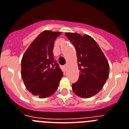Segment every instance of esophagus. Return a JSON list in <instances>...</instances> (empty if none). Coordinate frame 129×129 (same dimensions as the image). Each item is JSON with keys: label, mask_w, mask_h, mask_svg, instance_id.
<instances>
[{"label": "esophagus", "mask_w": 129, "mask_h": 129, "mask_svg": "<svg viewBox=\"0 0 129 129\" xmlns=\"http://www.w3.org/2000/svg\"><path fill=\"white\" fill-rule=\"evenodd\" d=\"M63 71H67V68H68V67H67V66L66 65H65V66H63Z\"/></svg>", "instance_id": "34e87169"}]
</instances>
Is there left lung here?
Returning <instances> with one entry per match:
<instances>
[{
	"label": "left lung",
	"instance_id": "1",
	"mask_svg": "<svg viewBox=\"0 0 129 129\" xmlns=\"http://www.w3.org/2000/svg\"><path fill=\"white\" fill-rule=\"evenodd\" d=\"M66 36L76 49L80 71L79 79L72 84V90L80 97H91L100 91L109 77L108 60L91 37L72 33H66Z\"/></svg>",
	"mask_w": 129,
	"mask_h": 129
}]
</instances>
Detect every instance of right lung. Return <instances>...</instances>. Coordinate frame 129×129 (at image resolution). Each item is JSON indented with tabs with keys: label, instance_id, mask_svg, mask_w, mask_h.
Masks as SVG:
<instances>
[{
	"label": "right lung",
	"instance_id": "right-lung-1",
	"mask_svg": "<svg viewBox=\"0 0 129 129\" xmlns=\"http://www.w3.org/2000/svg\"><path fill=\"white\" fill-rule=\"evenodd\" d=\"M61 33L42 32L30 44L21 59V77L25 87L41 98L53 94L63 77L52 52L55 40Z\"/></svg>",
	"mask_w": 129,
	"mask_h": 129
}]
</instances>
